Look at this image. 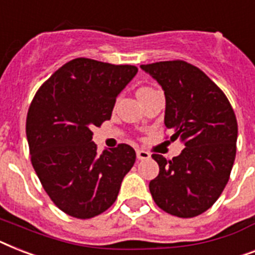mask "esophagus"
<instances>
[{"instance_id": "34e87169", "label": "esophagus", "mask_w": 255, "mask_h": 255, "mask_svg": "<svg viewBox=\"0 0 255 255\" xmlns=\"http://www.w3.org/2000/svg\"><path fill=\"white\" fill-rule=\"evenodd\" d=\"M136 154H137L138 160H149L150 158V154H149L146 150H142V149H137L136 150Z\"/></svg>"}]
</instances>
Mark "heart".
<instances>
[{"label":"heart","instance_id":"heart-1","mask_svg":"<svg viewBox=\"0 0 255 255\" xmlns=\"http://www.w3.org/2000/svg\"><path fill=\"white\" fill-rule=\"evenodd\" d=\"M150 90H153L152 88H149V86H142V88H140L137 90V95H141V94H145V93L150 92Z\"/></svg>","mask_w":255,"mask_h":255}]
</instances>
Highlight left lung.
<instances>
[{"label": "left lung", "mask_w": 255, "mask_h": 255, "mask_svg": "<svg viewBox=\"0 0 255 255\" xmlns=\"http://www.w3.org/2000/svg\"><path fill=\"white\" fill-rule=\"evenodd\" d=\"M162 86L165 126L185 149L173 160L152 154L160 173L149 183L153 200L177 217H195L214 206L236 157L237 119L227 95L199 68L183 60L141 65Z\"/></svg>", "instance_id": "left-lung-1"}]
</instances>
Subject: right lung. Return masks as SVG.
Here are the masks:
<instances>
[{
    "label": "right lung",
    "instance_id": "add662e5",
    "mask_svg": "<svg viewBox=\"0 0 255 255\" xmlns=\"http://www.w3.org/2000/svg\"><path fill=\"white\" fill-rule=\"evenodd\" d=\"M137 73L133 65L70 60L41 85L27 113L31 162L56 207L77 219L98 216L117 200L136 160L119 144L98 153L92 128L110 121L118 94Z\"/></svg>",
    "mask_w": 255,
    "mask_h": 255
}]
</instances>
